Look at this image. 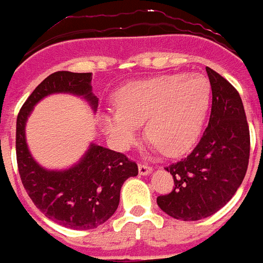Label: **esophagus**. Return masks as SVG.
Wrapping results in <instances>:
<instances>
[{
  "label": "esophagus",
  "mask_w": 263,
  "mask_h": 263,
  "mask_svg": "<svg viewBox=\"0 0 263 263\" xmlns=\"http://www.w3.org/2000/svg\"><path fill=\"white\" fill-rule=\"evenodd\" d=\"M138 173L139 175H148V174L153 173V168L150 166H147V164H139L138 166Z\"/></svg>",
  "instance_id": "esophagus-1"
}]
</instances>
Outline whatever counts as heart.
<instances>
[{
	"mask_svg": "<svg viewBox=\"0 0 263 263\" xmlns=\"http://www.w3.org/2000/svg\"><path fill=\"white\" fill-rule=\"evenodd\" d=\"M211 100L204 76L162 75L133 81L115 95V109L101 111L100 126L118 150L137 142L141 124L158 150L168 157L185 153L196 142Z\"/></svg>",
	"mask_w": 263,
	"mask_h": 263,
	"instance_id": "obj_1",
	"label": "heart"
}]
</instances>
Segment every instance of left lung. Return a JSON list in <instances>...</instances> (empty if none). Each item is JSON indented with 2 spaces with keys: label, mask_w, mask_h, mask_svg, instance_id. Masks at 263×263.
Segmentation results:
<instances>
[{
  "label": "left lung",
  "mask_w": 263,
  "mask_h": 263,
  "mask_svg": "<svg viewBox=\"0 0 263 263\" xmlns=\"http://www.w3.org/2000/svg\"><path fill=\"white\" fill-rule=\"evenodd\" d=\"M205 69L212 89L208 126L191 154L166 167L175 187L157 199L164 213L183 221L201 220L221 210L241 185L249 163L242 100L229 81L210 67Z\"/></svg>",
  "instance_id": "obj_1"
}]
</instances>
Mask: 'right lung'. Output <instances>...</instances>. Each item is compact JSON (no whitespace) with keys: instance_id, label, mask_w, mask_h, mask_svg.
Returning <instances> with one entry per match:
<instances>
[{"instance_id":"right-lung-1","label":"right lung","mask_w":263,"mask_h":263,"mask_svg":"<svg viewBox=\"0 0 263 263\" xmlns=\"http://www.w3.org/2000/svg\"><path fill=\"white\" fill-rule=\"evenodd\" d=\"M92 73L58 71L34 89L17 117V163L21 180L32 203L59 225L87 231L104 224L117 210L121 187L138 167L124 154L90 143L78 163L64 170L42 167L26 142V124L34 106L45 97L68 93L84 99L97 110L99 99L92 93Z\"/></svg>"}]
</instances>
